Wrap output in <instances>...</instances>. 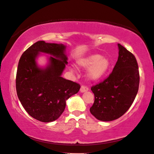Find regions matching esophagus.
<instances>
[{
  "label": "esophagus",
  "mask_w": 154,
  "mask_h": 154,
  "mask_svg": "<svg viewBox=\"0 0 154 154\" xmlns=\"http://www.w3.org/2000/svg\"><path fill=\"white\" fill-rule=\"evenodd\" d=\"M88 87L86 86L85 85H82V86H81L80 88V92H86L88 91Z\"/></svg>",
  "instance_id": "34e87169"
}]
</instances>
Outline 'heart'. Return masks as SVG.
Masks as SVG:
<instances>
[{
    "mask_svg": "<svg viewBox=\"0 0 154 154\" xmlns=\"http://www.w3.org/2000/svg\"><path fill=\"white\" fill-rule=\"evenodd\" d=\"M78 64L84 68L90 67L88 76L92 80H97L105 75L110 68V62L106 57L99 54H92L79 61Z\"/></svg>",
    "mask_w": 154,
    "mask_h": 154,
    "instance_id": "heart-1",
    "label": "heart"
}]
</instances>
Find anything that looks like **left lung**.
<instances>
[{
    "mask_svg": "<svg viewBox=\"0 0 154 154\" xmlns=\"http://www.w3.org/2000/svg\"><path fill=\"white\" fill-rule=\"evenodd\" d=\"M119 57L112 72L103 82L91 87L94 102L90 109L97 119L111 121L123 115L137 94L140 72L135 57L118 43Z\"/></svg>",
    "mask_w": 154,
    "mask_h": 154,
    "instance_id": "8db88e82",
    "label": "left lung"
}]
</instances>
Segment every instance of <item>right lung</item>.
I'll use <instances>...</instances> for the list:
<instances>
[{
  "label": "right lung",
  "mask_w": 154,
  "mask_h": 154,
  "mask_svg": "<svg viewBox=\"0 0 154 154\" xmlns=\"http://www.w3.org/2000/svg\"><path fill=\"white\" fill-rule=\"evenodd\" d=\"M66 46L39 41L26 50L19 60L16 90L23 108L32 117L44 123L58 119L66 108V101L79 91L80 85L61 75L68 63ZM40 52L50 54V63L44 69L37 67Z\"/></svg>",
  "instance_id": "obj_1"
}]
</instances>
